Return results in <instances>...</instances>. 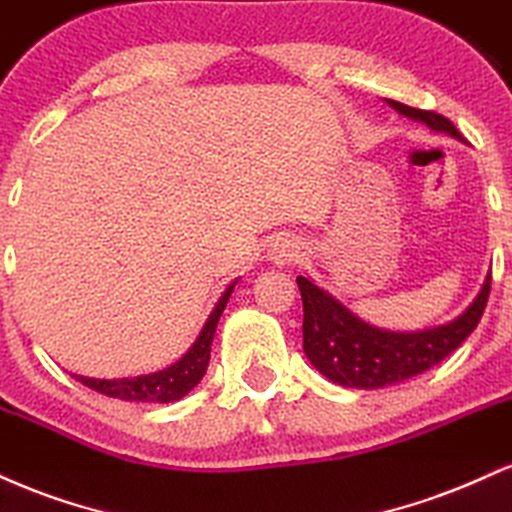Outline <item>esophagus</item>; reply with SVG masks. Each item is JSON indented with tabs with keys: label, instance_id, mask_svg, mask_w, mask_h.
Here are the masks:
<instances>
[{
	"label": "esophagus",
	"instance_id": "34e87169",
	"mask_svg": "<svg viewBox=\"0 0 512 512\" xmlns=\"http://www.w3.org/2000/svg\"><path fill=\"white\" fill-rule=\"evenodd\" d=\"M268 256L275 266H290L292 261H297L299 258V242L294 237H290V234L278 237L273 244H270Z\"/></svg>",
	"mask_w": 512,
	"mask_h": 512
}]
</instances>
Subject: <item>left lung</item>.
<instances>
[{"mask_svg":"<svg viewBox=\"0 0 512 512\" xmlns=\"http://www.w3.org/2000/svg\"><path fill=\"white\" fill-rule=\"evenodd\" d=\"M388 105L414 122L426 124L431 131L462 141L460 131L443 114L417 110L395 100H388ZM297 285L304 304L302 333L309 362L338 386L376 390L424 374L458 350L482 321L491 292V273L486 275L477 299L455 321L417 333H393L369 326L304 275H299Z\"/></svg>","mask_w":512,"mask_h":512,"instance_id":"8db88e82","label":"left lung"}]
</instances>
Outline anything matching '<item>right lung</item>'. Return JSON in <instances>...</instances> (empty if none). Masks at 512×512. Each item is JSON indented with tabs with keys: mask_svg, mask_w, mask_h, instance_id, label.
Here are the masks:
<instances>
[{
	"mask_svg": "<svg viewBox=\"0 0 512 512\" xmlns=\"http://www.w3.org/2000/svg\"><path fill=\"white\" fill-rule=\"evenodd\" d=\"M237 285V280L222 292V297L215 304V309L210 311L206 326L201 328L194 345L189 347V352L184 354L179 362H174L167 369L155 371V374L146 376H134V378H88V376H76V381H81L83 386L98 390V393L107 395V398L117 400H131V402H174L182 400L184 395H189L198 383H201L203 374H206L208 362H210V345H213L215 328L225 311L227 302H230V294Z\"/></svg>",
	"mask_w": 512,
	"mask_h": 512,
	"instance_id": "1",
	"label": "right lung"
}]
</instances>
